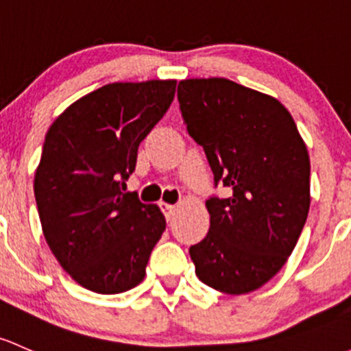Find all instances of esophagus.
<instances>
[{
	"instance_id": "1",
	"label": "esophagus",
	"mask_w": 351,
	"mask_h": 351,
	"mask_svg": "<svg viewBox=\"0 0 351 351\" xmlns=\"http://www.w3.org/2000/svg\"><path fill=\"white\" fill-rule=\"evenodd\" d=\"M160 206H161V210H163V213H165L166 219L171 220L173 213H175V205H171V204H163V202H161Z\"/></svg>"
}]
</instances>
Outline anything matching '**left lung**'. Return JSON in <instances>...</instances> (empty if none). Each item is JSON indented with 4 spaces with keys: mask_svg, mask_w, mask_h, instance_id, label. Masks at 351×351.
Segmentation results:
<instances>
[{
    "mask_svg": "<svg viewBox=\"0 0 351 351\" xmlns=\"http://www.w3.org/2000/svg\"><path fill=\"white\" fill-rule=\"evenodd\" d=\"M178 102L188 134L204 147L215 186L208 234L190 247L198 279L227 294L271 281L296 247L309 212V154L278 99L228 79H186Z\"/></svg>",
    "mask_w": 351,
    "mask_h": 351,
    "instance_id": "8db88e82",
    "label": "left lung"
}]
</instances>
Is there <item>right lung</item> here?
Masks as SVG:
<instances>
[{"instance_id":"1","label":"right lung","mask_w":351,"mask_h":351,"mask_svg":"<svg viewBox=\"0 0 351 351\" xmlns=\"http://www.w3.org/2000/svg\"><path fill=\"white\" fill-rule=\"evenodd\" d=\"M175 88L176 80L108 84L69 106L47 132L33 182L43 235L88 291L119 294L145 279L166 220L126 182Z\"/></svg>"}]
</instances>
